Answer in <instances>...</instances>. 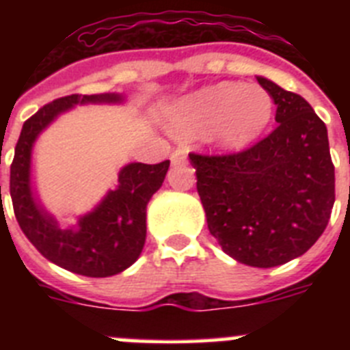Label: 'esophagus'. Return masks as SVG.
<instances>
[{"label": "esophagus", "mask_w": 350, "mask_h": 350, "mask_svg": "<svg viewBox=\"0 0 350 350\" xmlns=\"http://www.w3.org/2000/svg\"><path fill=\"white\" fill-rule=\"evenodd\" d=\"M170 159H172V165H184L185 161H187V152H185V148H177V150H173Z\"/></svg>", "instance_id": "34e87169"}]
</instances>
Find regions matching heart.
Wrapping results in <instances>:
<instances>
[{"label": "heart", "mask_w": 350, "mask_h": 350, "mask_svg": "<svg viewBox=\"0 0 350 350\" xmlns=\"http://www.w3.org/2000/svg\"><path fill=\"white\" fill-rule=\"evenodd\" d=\"M270 94L259 85L222 82L185 98L172 116L182 137L210 133L219 147L242 148L259 137L271 119Z\"/></svg>", "instance_id": "b5f03b06"}]
</instances>
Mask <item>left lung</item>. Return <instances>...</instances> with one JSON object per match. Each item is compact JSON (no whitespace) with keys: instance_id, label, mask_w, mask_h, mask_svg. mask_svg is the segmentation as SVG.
Here are the masks:
<instances>
[{"instance_id":"left-lung-1","label":"left lung","mask_w":350,"mask_h":350,"mask_svg":"<svg viewBox=\"0 0 350 350\" xmlns=\"http://www.w3.org/2000/svg\"><path fill=\"white\" fill-rule=\"evenodd\" d=\"M277 128L240 152H189L208 231L226 254L256 268L305 254L326 230L335 166L326 124L307 100L258 77Z\"/></svg>"}]
</instances>
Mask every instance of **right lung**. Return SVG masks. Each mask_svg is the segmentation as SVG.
Wrapping results in <instances>:
<instances>
[{"label":"right lung","mask_w":350,"mask_h":350,"mask_svg":"<svg viewBox=\"0 0 350 350\" xmlns=\"http://www.w3.org/2000/svg\"><path fill=\"white\" fill-rule=\"evenodd\" d=\"M85 101H120L119 94H70L43 105L24 122L10 166V196L21 230L33 245L57 267L85 277L117 275L142 254L147 234V203L161 187L170 161L157 165L131 163L119 175V187L101 205L79 221L77 230H63L38 203L29 185L31 148L38 133L61 112Z\"/></svg>","instance_id":"obj_1"}]
</instances>
